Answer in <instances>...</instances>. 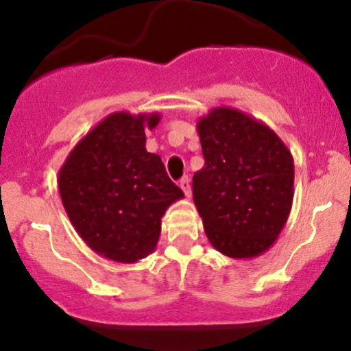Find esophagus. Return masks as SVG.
Returning <instances> with one entry per match:
<instances>
[{"instance_id": "1", "label": "esophagus", "mask_w": 351, "mask_h": 351, "mask_svg": "<svg viewBox=\"0 0 351 351\" xmlns=\"http://www.w3.org/2000/svg\"><path fill=\"white\" fill-rule=\"evenodd\" d=\"M180 188L183 190V193L190 198L191 196V184H190V180H188V176H184V178L180 180Z\"/></svg>"}]
</instances>
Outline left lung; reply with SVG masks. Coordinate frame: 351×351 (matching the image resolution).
Returning a JSON list of instances; mask_svg holds the SVG:
<instances>
[{
    "instance_id": "1",
    "label": "left lung",
    "mask_w": 351,
    "mask_h": 351,
    "mask_svg": "<svg viewBox=\"0 0 351 351\" xmlns=\"http://www.w3.org/2000/svg\"><path fill=\"white\" fill-rule=\"evenodd\" d=\"M205 167L193 175V202L211 246L234 260L271 248L290 217L295 165L268 125L230 106L196 123Z\"/></svg>"
}]
</instances>
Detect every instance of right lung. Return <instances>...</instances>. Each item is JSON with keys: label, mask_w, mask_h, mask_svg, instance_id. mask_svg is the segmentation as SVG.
Returning a JSON list of instances; mask_svg holds the SVG:
<instances>
[{"label": "right lung", "mask_w": 351, "mask_h": 351, "mask_svg": "<svg viewBox=\"0 0 351 351\" xmlns=\"http://www.w3.org/2000/svg\"><path fill=\"white\" fill-rule=\"evenodd\" d=\"M160 119V113L108 114L58 171L69 221L106 260L136 263L155 252L161 218L184 196L168 178L161 158L145 148V130L156 128Z\"/></svg>", "instance_id": "1"}]
</instances>
